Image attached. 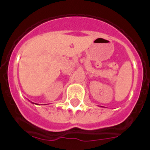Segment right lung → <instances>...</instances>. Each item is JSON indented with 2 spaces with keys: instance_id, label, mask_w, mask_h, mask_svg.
<instances>
[{
  "instance_id": "obj_1",
  "label": "right lung",
  "mask_w": 150,
  "mask_h": 150,
  "mask_svg": "<svg viewBox=\"0 0 150 150\" xmlns=\"http://www.w3.org/2000/svg\"><path fill=\"white\" fill-rule=\"evenodd\" d=\"M32 104H34V103H32Z\"/></svg>"
}]
</instances>
